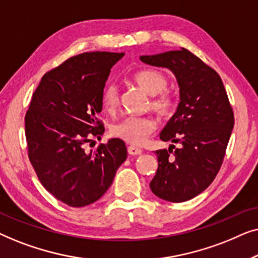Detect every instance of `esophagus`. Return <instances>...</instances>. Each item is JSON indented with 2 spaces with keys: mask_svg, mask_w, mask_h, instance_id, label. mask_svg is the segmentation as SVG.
<instances>
[{
  "mask_svg": "<svg viewBox=\"0 0 258 258\" xmlns=\"http://www.w3.org/2000/svg\"><path fill=\"white\" fill-rule=\"evenodd\" d=\"M128 153H129V155H133V156H137V155L142 154V150L137 147L130 146V147H128Z\"/></svg>",
  "mask_w": 258,
  "mask_h": 258,
  "instance_id": "34e87169",
  "label": "esophagus"
}]
</instances>
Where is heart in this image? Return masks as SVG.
<instances>
[{"instance_id": "1", "label": "heart", "mask_w": 258, "mask_h": 258, "mask_svg": "<svg viewBox=\"0 0 258 258\" xmlns=\"http://www.w3.org/2000/svg\"><path fill=\"white\" fill-rule=\"evenodd\" d=\"M134 82L148 95H153L150 107L162 117H168L174 111V100L164 90L168 87V79L164 74L155 69H142L134 74ZM103 107L107 111H115L119 105V91L116 84L105 87L102 96ZM156 123L147 116H126L111 126V134L130 144L143 143L155 130Z\"/></svg>"}]
</instances>
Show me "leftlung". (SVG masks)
<instances>
[{
	"mask_svg": "<svg viewBox=\"0 0 258 258\" xmlns=\"http://www.w3.org/2000/svg\"><path fill=\"white\" fill-rule=\"evenodd\" d=\"M140 59L168 68L177 80V110L160 139L181 148L170 144L168 150H156L158 168L150 189L164 201L184 202L204 191L216 177L234 128V112L220 75L186 49Z\"/></svg>",
	"mask_w": 258,
	"mask_h": 258,
	"instance_id": "obj_1",
	"label": "left lung"
}]
</instances>
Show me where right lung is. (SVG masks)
Here are the masks:
<instances>
[{
	"instance_id": "right-lung-1",
	"label": "right lung",
	"mask_w": 258,
	"mask_h": 258,
	"mask_svg": "<svg viewBox=\"0 0 258 258\" xmlns=\"http://www.w3.org/2000/svg\"><path fill=\"white\" fill-rule=\"evenodd\" d=\"M124 52H83L42 77L26 114L28 156L42 185L55 199L80 208L96 202L126 160L125 143L110 139L95 151L84 150L101 139L97 119L110 69Z\"/></svg>"
}]
</instances>
